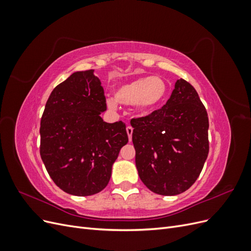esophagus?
<instances>
[{"label": "esophagus", "instance_id": "34e87169", "mask_svg": "<svg viewBox=\"0 0 251 251\" xmlns=\"http://www.w3.org/2000/svg\"><path fill=\"white\" fill-rule=\"evenodd\" d=\"M126 133L128 136V140H132V134H133V127L131 126H126Z\"/></svg>", "mask_w": 251, "mask_h": 251}]
</instances>
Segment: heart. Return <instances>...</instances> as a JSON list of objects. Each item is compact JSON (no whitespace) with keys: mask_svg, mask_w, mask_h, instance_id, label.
Segmentation results:
<instances>
[{"mask_svg":"<svg viewBox=\"0 0 251 251\" xmlns=\"http://www.w3.org/2000/svg\"><path fill=\"white\" fill-rule=\"evenodd\" d=\"M168 93V85L158 76H144L119 86L115 91V98L107 100L110 109H116L117 101L132 105L141 113H149L160 104Z\"/></svg>","mask_w":251,"mask_h":251,"instance_id":"b5f03b06","label":"heart"}]
</instances>
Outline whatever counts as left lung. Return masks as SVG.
Here are the masks:
<instances>
[{
    "instance_id": "obj_1",
    "label": "left lung",
    "mask_w": 251,
    "mask_h": 251,
    "mask_svg": "<svg viewBox=\"0 0 251 251\" xmlns=\"http://www.w3.org/2000/svg\"><path fill=\"white\" fill-rule=\"evenodd\" d=\"M135 162L150 191L175 196L191 187L203 169L208 146V116L195 88L175 83L161 109L131 121Z\"/></svg>"
}]
</instances>
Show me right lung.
<instances>
[{
  "label": "right lung",
  "instance_id": "1",
  "mask_svg": "<svg viewBox=\"0 0 251 251\" xmlns=\"http://www.w3.org/2000/svg\"><path fill=\"white\" fill-rule=\"evenodd\" d=\"M101 82L94 70L72 73L51 92L41 119L42 160L53 182L74 196L108 185L113 163L127 143L123 121L108 124Z\"/></svg>",
  "mask_w": 251,
  "mask_h": 251
}]
</instances>
